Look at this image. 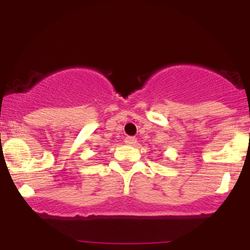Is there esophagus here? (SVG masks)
I'll use <instances>...</instances> for the list:
<instances>
[{
  "instance_id": "obj_1",
  "label": "esophagus",
  "mask_w": 250,
  "mask_h": 250,
  "mask_svg": "<svg viewBox=\"0 0 250 250\" xmlns=\"http://www.w3.org/2000/svg\"><path fill=\"white\" fill-rule=\"evenodd\" d=\"M125 142L127 143V145H129V146H134L135 143L137 142V140H136V137H133V136H128V137H125Z\"/></svg>"
}]
</instances>
